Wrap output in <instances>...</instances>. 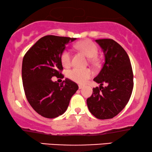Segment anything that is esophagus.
<instances>
[{
    "instance_id": "obj_1",
    "label": "esophagus",
    "mask_w": 152,
    "mask_h": 152,
    "mask_svg": "<svg viewBox=\"0 0 152 152\" xmlns=\"http://www.w3.org/2000/svg\"><path fill=\"white\" fill-rule=\"evenodd\" d=\"M84 88V86H82V85H79V89H82Z\"/></svg>"
}]
</instances>
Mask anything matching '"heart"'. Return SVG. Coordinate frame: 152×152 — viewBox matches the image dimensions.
I'll return each mask as SVG.
<instances>
[{
  "label": "heart",
  "instance_id": "b5f03b06",
  "mask_svg": "<svg viewBox=\"0 0 152 152\" xmlns=\"http://www.w3.org/2000/svg\"><path fill=\"white\" fill-rule=\"evenodd\" d=\"M76 48L82 51L87 57L91 58V62L96 61V56L98 49L93 41L86 39L81 41L76 45ZM71 54L68 50H64L61 54V62L64 66H68L70 64ZM93 72L89 68L81 69V68H73L68 72V77L70 80L79 84H84L86 81L93 76Z\"/></svg>",
  "mask_w": 152,
  "mask_h": 152
}]
</instances>
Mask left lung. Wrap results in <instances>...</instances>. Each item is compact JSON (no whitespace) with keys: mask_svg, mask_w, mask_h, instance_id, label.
I'll list each match as a JSON object with an SVG mask.
<instances>
[{"mask_svg":"<svg viewBox=\"0 0 152 152\" xmlns=\"http://www.w3.org/2000/svg\"><path fill=\"white\" fill-rule=\"evenodd\" d=\"M105 61L96 77L99 87L93 88L86 100L89 111L100 120L111 119L125 107L132 95L134 75L129 57L123 48L113 39H97ZM103 83L107 86L103 87Z\"/></svg>","mask_w":152,"mask_h":152,"instance_id":"obj_1","label":"left lung"}]
</instances>
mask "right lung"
Listing matches in <instances>:
<instances>
[{
  "mask_svg": "<svg viewBox=\"0 0 152 152\" xmlns=\"http://www.w3.org/2000/svg\"><path fill=\"white\" fill-rule=\"evenodd\" d=\"M76 38L47 35L28 50L22 64V80L26 98L35 111L47 118H55L66 111L77 84L69 79L61 84L53 77L61 76V54L66 45Z\"/></svg>",
  "mask_w": 152,
  "mask_h": 152,
  "instance_id": "obj_1",
  "label": "right lung"
}]
</instances>
